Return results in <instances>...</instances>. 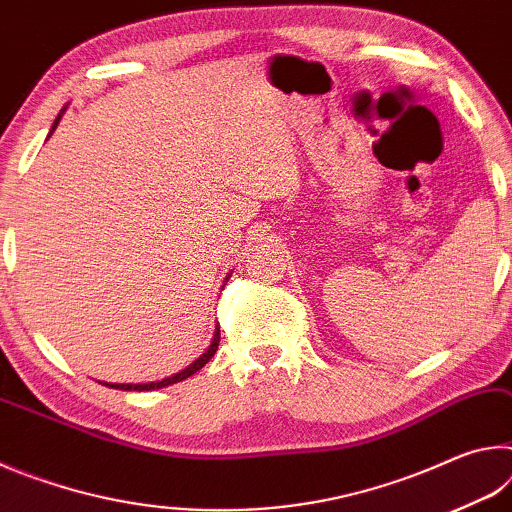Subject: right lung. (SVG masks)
<instances>
[{
    "instance_id": "add662e5",
    "label": "right lung",
    "mask_w": 512,
    "mask_h": 512,
    "mask_svg": "<svg viewBox=\"0 0 512 512\" xmlns=\"http://www.w3.org/2000/svg\"><path fill=\"white\" fill-rule=\"evenodd\" d=\"M58 119H60V115H58ZM58 119L54 121V128L58 126ZM54 128H51V131H54ZM219 341H221V329L216 327V334H214V341L210 345V350H207L201 359H196L192 366L185 368L183 372H178V375H173V377H167V379H162V381H151V384H106V386L119 388V391H155V388H164V386H169V384H176V381H183L187 377H192L196 370H201L205 363L214 357L216 348H219Z\"/></svg>"
}]
</instances>
